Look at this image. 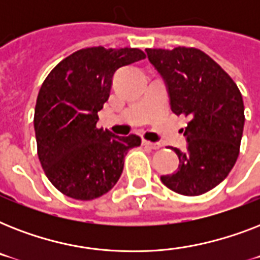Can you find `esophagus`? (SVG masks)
<instances>
[{
	"label": "esophagus",
	"mask_w": 260,
	"mask_h": 260,
	"mask_svg": "<svg viewBox=\"0 0 260 260\" xmlns=\"http://www.w3.org/2000/svg\"><path fill=\"white\" fill-rule=\"evenodd\" d=\"M143 144L147 147H150V148H152V150H159V148L162 147L160 143H152V142H148V140H143Z\"/></svg>",
	"instance_id": "1"
}]
</instances>
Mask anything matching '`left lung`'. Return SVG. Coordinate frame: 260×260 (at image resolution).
<instances>
[{"instance_id":"left-lung-1","label":"left lung","mask_w":260,"mask_h":260,"mask_svg":"<svg viewBox=\"0 0 260 260\" xmlns=\"http://www.w3.org/2000/svg\"><path fill=\"white\" fill-rule=\"evenodd\" d=\"M166 85L174 113L189 116L186 151L173 148L179 166L160 181L183 196H200L221 183L236 163L244 128V104L230 75L197 48L146 50Z\"/></svg>"}]
</instances>
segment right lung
I'll return each instance as SVG.
<instances>
[{
    "label": "right lung",
    "mask_w": 260,
    "mask_h": 260,
    "mask_svg": "<svg viewBox=\"0 0 260 260\" xmlns=\"http://www.w3.org/2000/svg\"><path fill=\"white\" fill-rule=\"evenodd\" d=\"M144 58L138 48H83L43 82L34 118L39 160L67 197L90 201L108 193L121 177L126 152L140 146L136 135L116 136L97 121L116 71Z\"/></svg>",
    "instance_id": "right-lung-1"
}]
</instances>
